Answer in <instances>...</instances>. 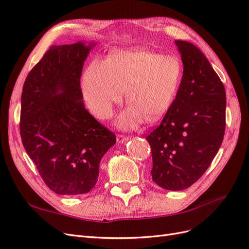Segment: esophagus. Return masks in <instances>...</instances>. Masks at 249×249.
Segmentation results:
<instances>
[{
	"label": "esophagus",
	"instance_id": "esophagus-1",
	"mask_svg": "<svg viewBox=\"0 0 249 249\" xmlns=\"http://www.w3.org/2000/svg\"><path fill=\"white\" fill-rule=\"evenodd\" d=\"M116 140H117L118 143H124V142H126L127 140H129V138L124 136V135H117Z\"/></svg>",
	"mask_w": 249,
	"mask_h": 249
}]
</instances>
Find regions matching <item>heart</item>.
Masks as SVG:
<instances>
[{
    "instance_id": "1",
    "label": "heart",
    "mask_w": 249,
    "mask_h": 249,
    "mask_svg": "<svg viewBox=\"0 0 249 249\" xmlns=\"http://www.w3.org/2000/svg\"><path fill=\"white\" fill-rule=\"evenodd\" d=\"M182 76L175 56L136 49L112 54L107 61L94 60L83 76L82 90L88 108L101 119L112 115L125 89L127 108L116 120L119 127L132 130L143 118L152 123L168 111Z\"/></svg>"
}]
</instances>
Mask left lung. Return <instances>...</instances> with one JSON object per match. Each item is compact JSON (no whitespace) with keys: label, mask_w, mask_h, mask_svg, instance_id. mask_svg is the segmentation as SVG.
Segmentation results:
<instances>
[{"label":"left lung","mask_w":249,"mask_h":249,"mask_svg":"<svg viewBox=\"0 0 249 249\" xmlns=\"http://www.w3.org/2000/svg\"><path fill=\"white\" fill-rule=\"evenodd\" d=\"M183 77L160 125L146 136L154 182L163 189H187L206 172L225 130L227 95L221 80L194 44L176 40Z\"/></svg>","instance_id":"8db88e82"}]
</instances>
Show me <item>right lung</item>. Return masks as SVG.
Returning a JSON list of instances; mask_svg holds the SVG:
<instances>
[{
  "label": "right lung",
  "instance_id": "add662e5",
  "mask_svg": "<svg viewBox=\"0 0 249 249\" xmlns=\"http://www.w3.org/2000/svg\"><path fill=\"white\" fill-rule=\"evenodd\" d=\"M96 42L53 46L29 72L21 92L20 136L44 183L61 195H80L95 186L114 133L83 103V65Z\"/></svg>",
  "mask_w": 249,
  "mask_h": 249
}]
</instances>
